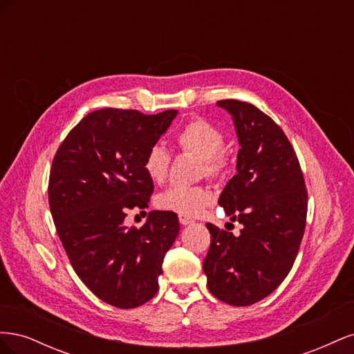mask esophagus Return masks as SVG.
Masks as SVG:
<instances>
[{"mask_svg":"<svg viewBox=\"0 0 354 354\" xmlns=\"http://www.w3.org/2000/svg\"><path fill=\"white\" fill-rule=\"evenodd\" d=\"M178 221H180V224H183V226H187V224H192V223H194V220L189 218V217H186V216H181V214L178 216Z\"/></svg>","mask_w":354,"mask_h":354,"instance_id":"obj_1","label":"esophagus"}]
</instances>
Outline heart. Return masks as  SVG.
Masks as SVG:
<instances>
[{"label": "heart", "instance_id": "b5f03b06", "mask_svg": "<svg viewBox=\"0 0 354 354\" xmlns=\"http://www.w3.org/2000/svg\"><path fill=\"white\" fill-rule=\"evenodd\" d=\"M176 143L180 151L194 153L202 159V174L208 178H221L229 171V158L224 152L226 137L220 128L211 122L194 118L180 128L176 134ZM171 165V153L162 145H153L147 149L143 168L153 183H162ZM212 201L207 189L201 186H173L156 198V207L160 211L177 212L181 216L194 217L205 209Z\"/></svg>", "mask_w": 354, "mask_h": 354}]
</instances>
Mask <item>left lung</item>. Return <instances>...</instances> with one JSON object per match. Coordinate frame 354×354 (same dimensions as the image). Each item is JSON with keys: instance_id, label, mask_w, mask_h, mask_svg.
Instances as JSON below:
<instances>
[{"instance_id": "obj_1", "label": "left lung", "mask_w": 354, "mask_h": 354, "mask_svg": "<svg viewBox=\"0 0 354 354\" xmlns=\"http://www.w3.org/2000/svg\"><path fill=\"white\" fill-rule=\"evenodd\" d=\"M236 127L238 173L218 203L242 224L239 236L211 223L203 273L211 294L230 306H251L291 272L307 218V189L291 142L269 115L241 100H218Z\"/></svg>"}]
</instances>
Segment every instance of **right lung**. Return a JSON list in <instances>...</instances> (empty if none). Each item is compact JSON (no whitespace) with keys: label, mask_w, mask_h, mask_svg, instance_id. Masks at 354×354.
Here are the masks:
<instances>
[{"label":"right lung","mask_w":354,"mask_h":354,"mask_svg":"<svg viewBox=\"0 0 354 354\" xmlns=\"http://www.w3.org/2000/svg\"><path fill=\"white\" fill-rule=\"evenodd\" d=\"M176 115L94 111L53 159L48 203L63 248L90 291L118 308L138 307L158 292L164 257L180 230L169 211H151L138 229L124 226L128 209L147 208L153 181L145 155Z\"/></svg>","instance_id":"1"}]
</instances>
